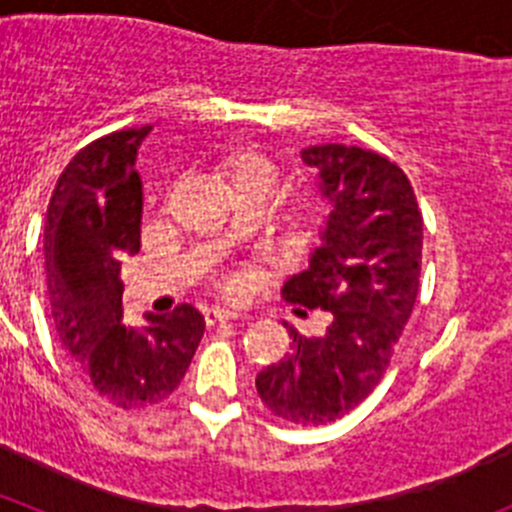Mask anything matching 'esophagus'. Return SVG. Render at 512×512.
Listing matches in <instances>:
<instances>
[{"mask_svg":"<svg viewBox=\"0 0 512 512\" xmlns=\"http://www.w3.org/2000/svg\"><path fill=\"white\" fill-rule=\"evenodd\" d=\"M238 318V312L235 310H225V307H212V310L205 312L207 325H217V323H228V320Z\"/></svg>","mask_w":512,"mask_h":512,"instance_id":"obj_1","label":"esophagus"}]
</instances>
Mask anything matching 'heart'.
<instances>
[{"label": "heart", "mask_w": 512, "mask_h": 512, "mask_svg": "<svg viewBox=\"0 0 512 512\" xmlns=\"http://www.w3.org/2000/svg\"><path fill=\"white\" fill-rule=\"evenodd\" d=\"M220 182L230 189L235 202L241 205L246 200H261L266 202L271 192L279 184V166L266 156L264 151L253 146H238L230 148L215 166ZM320 220V202L312 194H297L284 205L282 215H279V225L282 233L289 241H307ZM223 289L228 295H238L243 289V277L238 274H228L223 277Z\"/></svg>", "instance_id": "b5f03b06"}]
</instances>
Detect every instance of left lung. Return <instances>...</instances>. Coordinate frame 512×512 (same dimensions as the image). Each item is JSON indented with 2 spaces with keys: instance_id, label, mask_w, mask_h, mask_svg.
<instances>
[{
  "instance_id": "obj_1",
  "label": "left lung",
  "mask_w": 512,
  "mask_h": 512,
  "mask_svg": "<svg viewBox=\"0 0 512 512\" xmlns=\"http://www.w3.org/2000/svg\"><path fill=\"white\" fill-rule=\"evenodd\" d=\"M333 205L310 266L284 284L287 302L333 315L323 338L289 328L292 351L256 377L279 418L323 425L354 410L379 384L413 312L423 259V215L408 176L390 158L325 143L302 151Z\"/></svg>"
}]
</instances>
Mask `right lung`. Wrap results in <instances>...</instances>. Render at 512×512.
<instances>
[{
    "instance_id": "obj_1",
    "label": "right lung",
    "mask_w": 512,
    "mask_h": 512,
    "mask_svg": "<svg viewBox=\"0 0 512 512\" xmlns=\"http://www.w3.org/2000/svg\"><path fill=\"white\" fill-rule=\"evenodd\" d=\"M151 125L117 130L81 148L58 176L43 253L58 341L99 397L151 408L179 387L205 333L192 305L122 323L120 261L140 251L143 184L135 156Z\"/></svg>"
}]
</instances>
